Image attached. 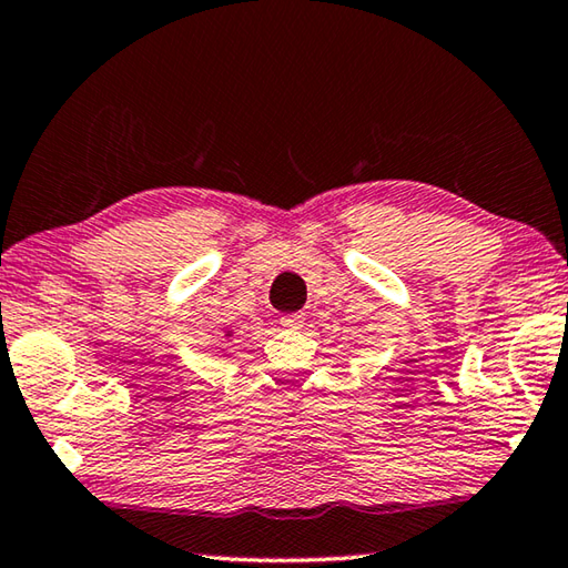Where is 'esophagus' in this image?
I'll return each instance as SVG.
<instances>
[{"instance_id":"obj_1","label":"esophagus","mask_w":568,"mask_h":568,"mask_svg":"<svg viewBox=\"0 0 568 568\" xmlns=\"http://www.w3.org/2000/svg\"><path fill=\"white\" fill-rule=\"evenodd\" d=\"M281 323L285 325V328H303L305 315L303 313H287V315H281Z\"/></svg>"}]
</instances>
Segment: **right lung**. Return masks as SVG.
Here are the masks:
<instances>
[{
    "mask_svg": "<svg viewBox=\"0 0 568 568\" xmlns=\"http://www.w3.org/2000/svg\"><path fill=\"white\" fill-rule=\"evenodd\" d=\"M225 338H233V331H225Z\"/></svg>",
    "mask_w": 568,
    "mask_h": 568,
    "instance_id": "1",
    "label": "right lung"
}]
</instances>
